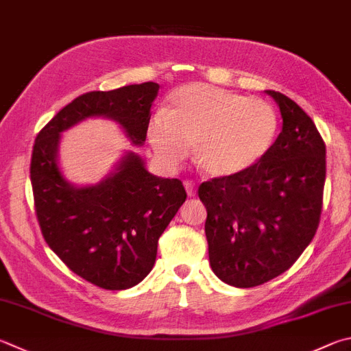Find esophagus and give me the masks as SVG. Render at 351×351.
<instances>
[{
  "instance_id": "34e87169",
  "label": "esophagus",
  "mask_w": 351,
  "mask_h": 351,
  "mask_svg": "<svg viewBox=\"0 0 351 351\" xmlns=\"http://www.w3.org/2000/svg\"><path fill=\"white\" fill-rule=\"evenodd\" d=\"M184 187H186V192L190 197H193L196 195V184L193 181L187 180L186 182H184Z\"/></svg>"
}]
</instances>
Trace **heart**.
Listing matches in <instances>:
<instances>
[{
  "label": "heart",
  "instance_id": "b5f03b06",
  "mask_svg": "<svg viewBox=\"0 0 351 351\" xmlns=\"http://www.w3.org/2000/svg\"><path fill=\"white\" fill-rule=\"evenodd\" d=\"M278 132L279 117L270 103L202 82L175 88L165 113L155 114L147 127L159 158L178 164L193 145L197 169L212 178L256 167L271 152Z\"/></svg>",
  "mask_w": 351,
  "mask_h": 351
}]
</instances>
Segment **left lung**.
Returning a JSON list of instances; mask_svg holds the SVG:
<instances>
[{
	"mask_svg": "<svg viewBox=\"0 0 351 351\" xmlns=\"http://www.w3.org/2000/svg\"><path fill=\"white\" fill-rule=\"evenodd\" d=\"M276 101L282 130L269 155L242 175L215 178L197 189L207 208L212 270L222 282L250 289L289 270L319 226L326 144L295 101Z\"/></svg>",
	"mask_w": 351,
	"mask_h": 351,
	"instance_id": "8db88e82",
	"label": "left lung"
}]
</instances>
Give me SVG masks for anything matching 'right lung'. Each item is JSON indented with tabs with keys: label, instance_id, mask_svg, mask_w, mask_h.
<instances>
[{
	"label": "right lung",
	"instance_id": "obj_1",
	"mask_svg": "<svg viewBox=\"0 0 351 351\" xmlns=\"http://www.w3.org/2000/svg\"><path fill=\"white\" fill-rule=\"evenodd\" d=\"M158 90L156 82H143L81 95L44 125L32 152L30 181L44 239L70 270L106 290L130 289L149 275L158 239L187 193L180 180L149 173L135 152H125L101 182L76 187L58 164L61 133L103 117L117 121L133 145H143Z\"/></svg>",
	"mask_w": 351,
	"mask_h": 351
}]
</instances>
